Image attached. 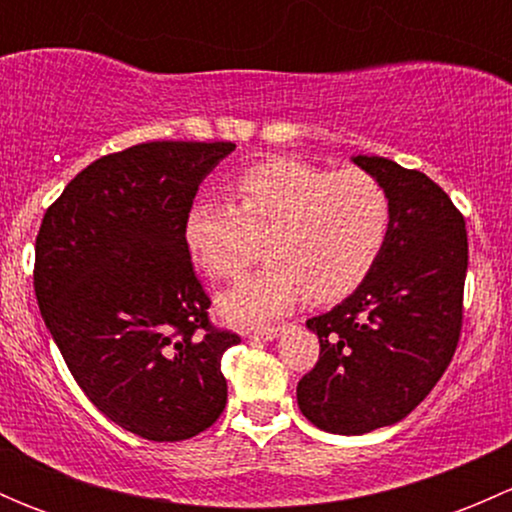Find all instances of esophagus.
Listing matches in <instances>:
<instances>
[{"mask_svg": "<svg viewBox=\"0 0 512 512\" xmlns=\"http://www.w3.org/2000/svg\"><path fill=\"white\" fill-rule=\"evenodd\" d=\"M282 329L280 327H265V329H250V332H245V337L250 339V342H272V339L280 337Z\"/></svg>", "mask_w": 512, "mask_h": 512, "instance_id": "obj_1", "label": "esophagus"}]
</instances>
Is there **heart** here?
<instances>
[{
	"label": "heart",
	"instance_id": "heart-1",
	"mask_svg": "<svg viewBox=\"0 0 512 512\" xmlns=\"http://www.w3.org/2000/svg\"><path fill=\"white\" fill-rule=\"evenodd\" d=\"M235 205L198 198L183 220L195 265L213 280H235L260 255L267 265L220 294L227 322L262 324L304 297L314 304L347 297L374 267L391 220L389 195L359 168L327 170L297 158H272L237 175Z\"/></svg>",
	"mask_w": 512,
	"mask_h": 512
}]
</instances>
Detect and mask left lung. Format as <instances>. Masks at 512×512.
<instances>
[{
	"instance_id": "left-lung-1",
	"label": "left lung",
	"mask_w": 512,
	"mask_h": 512,
	"mask_svg": "<svg viewBox=\"0 0 512 512\" xmlns=\"http://www.w3.org/2000/svg\"><path fill=\"white\" fill-rule=\"evenodd\" d=\"M352 160L384 185L389 232L361 285L307 319L319 361L297 384L299 411L342 436L401 421L436 386L461 337L468 270L463 215L428 175L379 156Z\"/></svg>"
}]
</instances>
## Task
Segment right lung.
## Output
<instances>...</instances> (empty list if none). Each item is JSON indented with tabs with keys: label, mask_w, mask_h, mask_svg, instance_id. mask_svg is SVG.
<instances>
[{
	"label": "right lung",
	"mask_w": 512,
	"mask_h": 512,
	"mask_svg": "<svg viewBox=\"0 0 512 512\" xmlns=\"http://www.w3.org/2000/svg\"><path fill=\"white\" fill-rule=\"evenodd\" d=\"M235 143L153 141L94 160L46 210L34 292L91 404L148 441H185L227 404L220 369L240 342L210 324L183 220Z\"/></svg>",
	"instance_id": "right-lung-1"
}]
</instances>
